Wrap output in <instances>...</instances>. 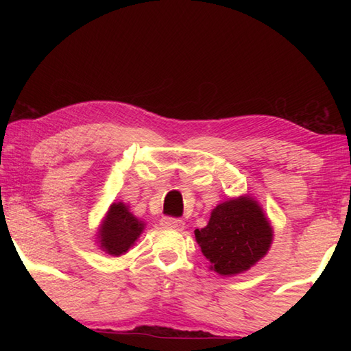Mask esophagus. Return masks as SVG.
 <instances>
[{
	"label": "esophagus",
	"mask_w": 351,
	"mask_h": 351,
	"mask_svg": "<svg viewBox=\"0 0 351 351\" xmlns=\"http://www.w3.org/2000/svg\"><path fill=\"white\" fill-rule=\"evenodd\" d=\"M185 223L180 219H173V217H164L161 219V226L167 228V229H175V230H181L184 229Z\"/></svg>",
	"instance_id": "obj_1"
}]
</instances>
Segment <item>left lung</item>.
<instances>
[{"mask_svg": "<svg viewBox=\"0 0 351 351\" xmlns=\"http://www.w3.org/2000/svg\"><path fill=\"white\" fill-rule=\"evenodd\" d=\"M273 226L263 206L249 195L232 197L211 211L208 225L195 230L210 270L235 276L250 270L273 243Z\"/></svg>", "mask_w": 351, "mask_h": 351, "instance_id": "obj_1", "label": "left lung"}]
</instances>
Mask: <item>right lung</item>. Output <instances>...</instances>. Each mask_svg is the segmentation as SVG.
<instances>
[{
	"mask_svg": "<svg viewBox=\"0 0 351 351\" xmlns=\"http://www.w3.org/2000/svg\"><path fill=\"white\" fill-rule=\"evenodd\" d=\"M146 223L136 217L123 202H113L101 220L96 244L110 256H122L143 234Z\"/></svg>",
	"mask_w": 351,
	"mask_h": 351,
	"instance_id": "right-lung-1",
	"label": "right lung"
}]
</instances>
